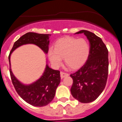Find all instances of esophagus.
<instances>
[{
    "instance_id": "esophagus-1",
    "label": "esophagus",
    "mask_w": 122,
    "mask_h": 122,
    "mask_svg": "<svg viewBox=\"0 0 122 122\" xmlns=\"http://www.w3.org/2000/svg\"><path fill=\"white\" fill-rule=\"evenodd\" d=\"M68 75L69 74L67 73H65L63 71L60 72V77H61V78H63V77H66V76H68Z\"/></svg>"
}]
</instances>
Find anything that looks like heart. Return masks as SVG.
<instances>
[{"mask_svg": "<svg viewBox=\"0 0 122 122\" xmlns=\"http://www.w3.org/2000/svg\"><path fill=\"white\" fill-rule=\"evenodd\" d=\"M90 53L89 42L84 38L65 37L56 41L54 49L48 51V57L55 66H59L64 57V62L70 68L77 69L86 62Z\"/></svg>", "mask_w": 122, "mask_h": 122, "instance_id": "b5f03b06", "label": "heart"}]
</instances>
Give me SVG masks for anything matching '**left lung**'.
<instances>
[{"mask_svg":"<svg viewBox=\"0 0 122 122\" xmlns=\"http://www.w3.org/2000/svg\"><path fill=\"white\" fill-rule=\"evenodd\" d=\"M90 42L87 62L77 71L70 74L73 81L71 93L81 103L92 102L104 89L108 76V50L102 40L94 33L82 30Z\"/></svg>","mask_w":122,"mask_h":122,"instance_id":"left-lung-1","label":"left lung"}]
</instances>
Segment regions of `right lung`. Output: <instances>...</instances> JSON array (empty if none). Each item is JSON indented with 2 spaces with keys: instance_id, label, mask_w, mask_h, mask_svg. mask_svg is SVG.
Wrapping results in <instances>:
<instances>
[{
  "instance_id": "obj_1",
  "label": "right lung",
  "mask_w": 122,
  "mask_h": 122,
  "mask_svg": "<svg viewBox=\"0 0 122 122\" xmlns=\"http://www.w3.org/2000/svg\"><path fill=\"white\" fill-rule=\"evenodd\" d=\"M49 36H51L49 34H40L33 32H28L22 35L15 41L11 50L8 56L10 65L11 54L21 45L34 44L39 46L45 53H48ZM10 73L13 84L18 94L25 102L36 107L45 106L51 102L60 82V71L52 70L48 65L43 76L35 82L29 86L22 84L15 77L10 67Z\"/></svg>"
}]
</instances>
